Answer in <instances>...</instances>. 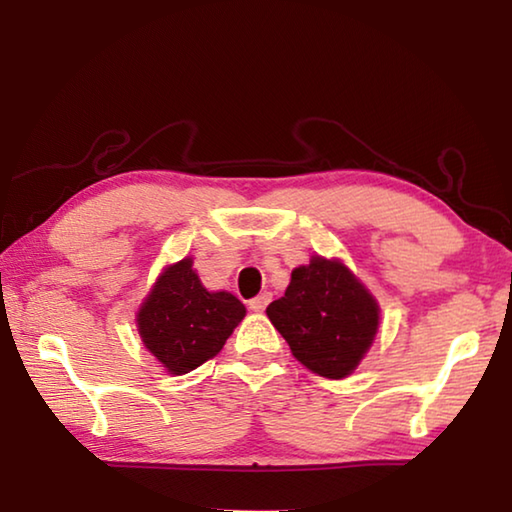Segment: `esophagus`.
<instances>
[{
	"label": "esophagus",
	"mask_w": 512,
	"mask_h": 512,
	"mask_svg": "<svg viewBox=\"0 0 512 512\" xmlns=\"http://www.w3.org/2000/svg\"><path fill=\"white\" fill-rule=\"evenodd\" d=\"M268 302H271V293L264 291V293H259L257 298L250 300L248 305H250V309H253V311H264V309H266V305H268Z\"/></svg>",
	"instance_id": "obj_1"
}]
</instances>
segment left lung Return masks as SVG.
I'll return each instance as SVG.
<instances>
[{
  "label": "left lung",
  "mask_w": 512,
  "mask_h": 512,
  "mask_svg": "<svg viewBox=\"0 0 512 512\" xmlns=\"http://www.w3.org/2000/svg\"><path fill=\"white\" fill-rule=\"evenodd\" d=\"M302 366L327 379L348 377L370 350L379 305L339 259L311 257L291 273L280 300L266 307Z\"/></svg>",
  "instance_id": "obj_1"
}]
</instances>
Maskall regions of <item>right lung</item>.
I'll list each match as a JSON object with an SVG mask.
<instances>
[{
	"label": "right lung",
	"mask_w": 512,
	"mask_h": 512,
	"mask_svg": "<svg viewBox=\"0 0 512 512\" xmlns=\"http://www.w3.org/2000/svg\"><path fill=\"white\" fill-rule=\"evenodd\" d=\"M194 259L162 271L137 311L142 343L171 375H185L216 357L244 320L246 307L228 291H207Z\"/></svg>",
	"instance_id": "add662e5"
}]
</instances>
